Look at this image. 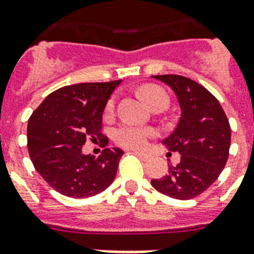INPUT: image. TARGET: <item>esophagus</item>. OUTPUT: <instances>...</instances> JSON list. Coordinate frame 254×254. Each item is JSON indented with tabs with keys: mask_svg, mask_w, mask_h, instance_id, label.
Returning <instances> with one entry per match:
<instances>
[{
	"mask_svg": "<svg viewBox=\"0 0 254 254\" xmlns=\"http://www.w3.org/2000/svg\"><path fill=\"white\" fill-rule=\"evenodd\" d=\"M135 153L137 154V156L140 157V158H142L144 161H148L150 158V154L149 153H146V152H142V150H135Z\"/></svg>",
	"mask_w": 254,
	"mask_h": 254,
	"instance_id": "obj_1",
	"label": "esophagus"
}]
</instances>
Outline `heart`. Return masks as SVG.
<instances>
[{
    "mask_svg": "<svg viewBox=\"0 0 254 254\" xmlns=\"http://www.w3.org/2000/svg\"><path fill=\"white\" fill-rule=\"evenodd\" d=\"M141 96L149 105L150 108H154L156 105L165 104L169 105V96L162 88L156 85H145L140 91ZM115 106V98H110L106 105V114L113 113ZM153 135V129L144 127V126L132 125V123H125L119 126L114 131V139L119 145L127 146V148H139L146 142L148 137Z\"/></svg>",
    "mask_w": 254,
    "mask_h": 254,
    "instance_id": "obj_1",
    "label": "heart"
}]
</instances>
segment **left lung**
<instances>
[{"mask_svg":"<svg viewBox=\"0 0 254 254\" xmlns=\"http://www.w3.org/2000/svg\"><path fill=\"white\" fill-rule=\"evenodd\" d=\"M177 96L180 118L173 133L162 140L180 154L177 166L161 179H152L158 192L177 200H190L218 179L228 158L231 128L223 109L206 88L180 75H156ZM170 161V160H169Z\"/></svg>","mask_w":254,"mask_h":254,"instance_id":"1","label":"left lung"}]
</instances>
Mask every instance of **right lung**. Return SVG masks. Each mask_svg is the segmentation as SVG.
Returning a JSON list of instances; mask_svg holds the SVG:
<instances>
[{
  "label": "right lung",
  "instance_id": "right-lung-1",
  "mask_svg": "<svg viewBox=\"0 0 254 254\" xmlns=\"http://www.w3.org/2000/svg\"><path fill=\"white\" fill-rule=\"evenodd\" d=\"M121 81L62 87L31 115L27 127L29 157L57 192L72 198L91 197L113 183L123 150L106 148L96 158L81 149L87 137L102 136L105 106Z\"/></svg>",
  "mask_w": 254,
  "mask_h": 254
}]
</instances>
